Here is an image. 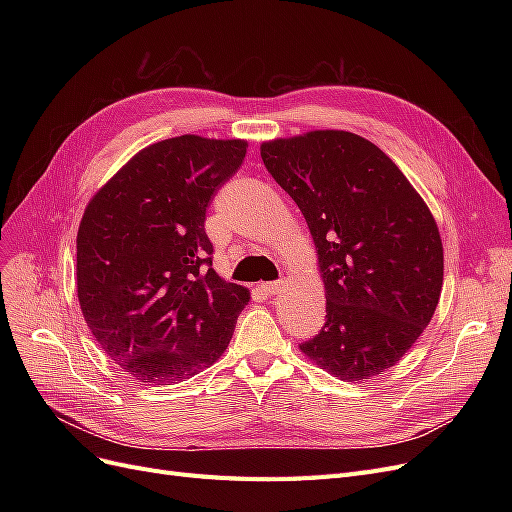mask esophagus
<instances>
[{
    "mask_svg": "<svg viewBox=\"0 0 512 512\" xmlns=\"http://www.w3.org/2000/svg\"><path fill=\"white\" fill-rule=\"evenodd\" d=\"M260 288L265 290L267 294H277V292L282 290V282H267V284H262Z\"/></svg>",
    "mask_w": 512,
    "mask_h": 512,
    "instance_id": "obj_1",
    "label": "esophagus"
}]
</instances>
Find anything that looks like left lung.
Here are the masks:
<instances>
[{
	"mask_svg": "<svg viewBox=\"0 0 512 512\" xmlns=\"http://www.w3.org/2000/svg\"><path fill=\"white\" fill-rule=\"evenodd\" d=\"M271 177L299 205L327 290V320L299 348L339 380L393 367L429 324L442 292V239L395 162L344 130L260 147Z\"/></svg>",
	"mask_w": 512,
	"mask_h": 512,
	"instance_id": "1",
	"label": "left lung"
}]
</instances>
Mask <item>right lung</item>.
Listing matches in <instances>:
<instances>
[{
  "label": "right lung",
  "instance_id": "add662e5",
  "mask_svg": "<svg viewBox=\"0 0 512 512\" xmlns=\"http://www.w3.org/2000/svg\"><path fill=\"white\" fill-rule=\"evenodd\" d=\"M245 141L194 134L149 145L91 198L76 237L87 327L147 384L196 376L226 350L250 290L213 271L207 207Z\"/></svg>",
  "mask_w": 512,
  "mask_h": 512
}]
</instances>
